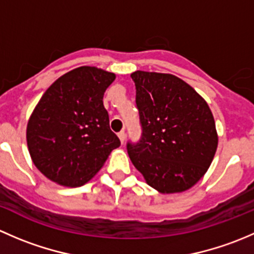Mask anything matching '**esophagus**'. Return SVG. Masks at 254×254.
Wrapping results in <instances>:
<instances>
[{
    "label": "esophagus",
    "instance_id": "obj_1",
    "mask_svg": "<svg viewBox=\"0 0 254 254\" xmlns=\"http://www.w3.org/2000/svg\"><path fill=\"white\" fill-rule=\"evenodd\" d=\"M118 136H119L120 142H122V145H123V143L125 142V131H124V130H122L120 132H118Z\"/></svg>",
    "mask_w": 254,
    "mask_h": 254
}]
</instances>
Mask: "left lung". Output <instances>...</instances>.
I'll use <instances>...</instances> for the list:
<instances>
[{
	"instance_id": "obj_1",
	"label": "left lung",
	"mask_w": 254,
	"mask_h": 254,
	"mask_svg": "<svg viewBox=\"0 0 254 254\" xmlns=\"http://www.w3.org/2000/svg\"><path fill=\"white\" fill-rule=\"evenodd\" d=\"M141 137L127 142L132 165L160 193L191 188L217 148L215 120L193 87L170 73L135 71Z\"/></svg>"
}]
</instances>
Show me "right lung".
<instances>
[{
    "label": "right lung",
    "mask_w": 254,
    "mask_h": 254,
    "mask_svg": "<svg viewBox=\"0 0 254 254\" xmlns=\"http://www.w3.org/2000/svg\"><path fill=\"white\" fill-rule=\"evenodd\" d=\"M115 75L81 66L45 91L27 125V143L35 167L65 187H81L99 170L120 140L109 127L103 106Z\"/></svg>",
    "instance_id": "right-lung-1"
}]
</instances>
